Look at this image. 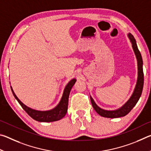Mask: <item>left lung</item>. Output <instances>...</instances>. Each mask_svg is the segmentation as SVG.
Instances as JSON below:
<instances>
[{"label":"left lung","instance_id":"8db88e82","mask_svg":"<svg viewBox=\"0 0 151 151\" xmlns=\"http://www.w3.org/2000/svg\"><path fill=\"white\" fill-rule=\"evenodd\" d=\"M128 37L130 40V42L132 44V47L136 56L137 60V68H138V76L137 80V84L135 85L134 89L132 93V95L130 97L129 100L125 103L123 105L120 107V108L115 110H105L99 107L94 102V99L91 96V101L92 105L95 111L99 115L106 118H119L126 116L129 112L131 111L132 108L136 105L137 102L139 101L140 96H141L143 85H144V74H143V68H142V58L141 57L140 51L137 47L136 40L134 38L132 35L131 33H128Z\"/></svg>","mask_w":151,"mask_h":151}]
</instances>
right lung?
Wrapping results in <instances>:
<instances>
[{
  "instance_id": "right-lung-1",
  "label": "right lung",
  "mask_w": 151,
  "mask_h": 151,
  "mask_svg": "<svg viewBox=\"0 0 151 151\" xmlns=\"http://www.w3.org/2000/svg\"><path fill=\"white\" fill-rule=\"evenodd\" d=\"M76 81V78H73L68 82L67 85H66L65 89H64L63 96L61 97L59 103L55 108L50 110H48V111H39V110L33 109L25 105L24 103H22L19 100V98L15 94L12 86H11V88L14 98L17 99L19 103L20 104V106L22 107V109L27 112L28 114L30 117H32L35 121L39 122H49L58 121V120L63 119L66 115V112H67L68 110V96H69L71 88H72L73 85H75Z\"/></svg>"
}]
</instances>
